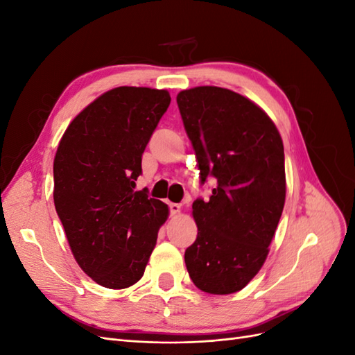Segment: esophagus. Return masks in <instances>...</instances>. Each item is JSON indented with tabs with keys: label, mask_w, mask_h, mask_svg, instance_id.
Returning a JSON list of instances; mask_svg holds the SVG:
<instances>
[{
	"label": "esophagus",
	"mask_w": 355,
	"mask_h": 355,
	"mask_svg": "<svg viewBox=\"0 0 355 355\" xmlns=\"http://www.w3.org/2000/svg\"><path fill=\"white\" fill-rule=\"evenodd\" d=\"M170 213L173 214V216H176V214H179V213H180V204L170 202Z\"/></svg>",
	"instance_id": "1"
}]
</instances>
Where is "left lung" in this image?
Listing matches in <instances>:
<instances>
[{
    "instance_id": "obj_1",
    "label": "left lung",
    "mask_w": 355,
    "mask_h": 355,
    "mask_svg": "<svg viewBox=\"0 0 355 355\" xmlns=\"http://www.w3.org/2000/svg\"><path fill=\"white\" fill-rule=\"evenodd\" d=\"M179 111L198 161L201 184L216 178L207 201L196 200L198 234L185 252L200 290L235 293L270 253L286 201L284 146L274 121L250 99L216 85L182 90Z\"/></svg>"
}]
</instances>
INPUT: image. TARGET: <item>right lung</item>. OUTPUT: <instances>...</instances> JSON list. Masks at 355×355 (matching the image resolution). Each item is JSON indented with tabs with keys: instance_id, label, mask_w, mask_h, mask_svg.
<instances>
[{
	"instance_id": "obj_1",
	"label": "right lung",
	"mask_w": 355,
	"mask_h": 355,
	"mask_svg": "<svg viewBox=\"0 0 355 355\" xmlns=\"http://www.w3.org/2000/svg\"><path fill=\"white\" fill-rule=\"evenodd\" d=\"M170 101L167 90H108L73 118L59 142L55 207L75 261L103 287L141 280L168 218L167 204L135 191V182Z\"/></svg>"
}]
</instances>
